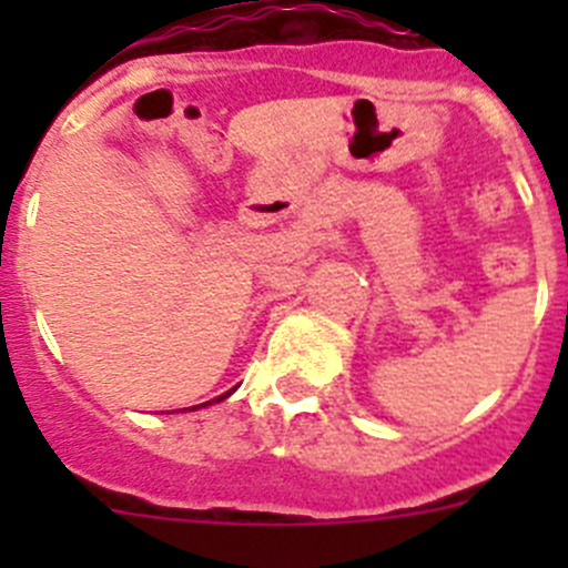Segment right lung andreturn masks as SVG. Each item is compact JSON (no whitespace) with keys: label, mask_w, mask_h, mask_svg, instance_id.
I'll return each instance as SVG.
<instances>
[{"label":"right lung","mask_w":568,"mask_h":568,"mask_svg":"<svg viewBox=\"0 0 568 568\" xmlns=\"http://www.w3.org/2000/svg\"><path fill=\"white\" fill-rule=\"evenodd\" d=\"M233 390H236V387H233ZM233 390H231V393H233ZM231 393L220 395V398H214V400H216V404H220V400H222V398H227V395H231ZM214 400H205V404H197V406H211V404H214ZM197 406H192V409H197ZM178 412H181V409H178Z\"/></svg>","instance_id":"1"}]
</instances>
